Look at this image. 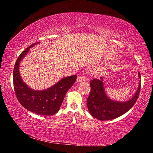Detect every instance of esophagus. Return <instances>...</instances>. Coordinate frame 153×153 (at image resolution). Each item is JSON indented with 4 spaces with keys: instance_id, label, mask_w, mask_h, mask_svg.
<instances>
[{
    "instance_id": "1",
    "label": "esophagus",
    "mask_w": 153,
    "mask_h": 153,
    "mask_svg": "<svg viewBox=\"0 0 153 153\" xmlns=\"http://www.w3.org/2000/svg\"><path fill=\"white\" fill-rule=\"evenodd\" d=\"M85 81V77L84 76H79L77 78V82H82Z\"/></svg>"
}]
</instances>
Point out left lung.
Wrapping results in <instances>:
<instances>
[{"mask_svg":"<svg viewBox=\"0 0 153 153\" xmlns=\"http://www.w3.org/2000/svg\"><path fill=\"white\" fill-rule=\"evenodd\" d=\"M140 78V74H138ZM91 91L87 99V106L92 117L99 120H111L125 114L135 104L140 91L139 83L138 88L135 95L126 102L115 101L110 99L105 93L102 77L100 79H93L90 83Z\"/></svg>","mask_w":153,"mask_h":153,"instance_id":"8db88e82","label":"left lung"}]
</instances>
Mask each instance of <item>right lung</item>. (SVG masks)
<instances>
[{
    "instance_id": "obj_1",
    "label": "right lung",
    "mask_w": 153,
    "mask_h": 153,
    "mask_svg": "<svg viewBox=\"0 0 153 153\" xmlns=\"http://www.w3.org/2000/svg\"><path fill=\"white\" fill-rule=\"evenodd\" d=\"M38 43L28 46L17 58L13 70L14 90L18 101L24 108L38 115L50 116L58 112L65 96L76 82L77 76L64 77L45 90H34L28 87L20 76L19 64L30 48Z\"/></svg>"
}]
</instances>
